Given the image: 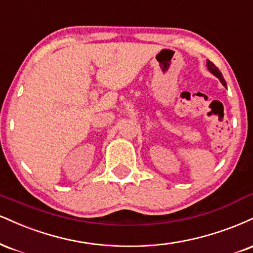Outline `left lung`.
I'll list each match as a JSON object with an SVG mask.
<instances>
[{
	"label": "left lung",
	"mask_w": 253,
	"mask_h": 253,
	"mask_svg": "<svg viewBox=\"0 0 253 253\" xmlns=\"http://www.w3.org/2000/svg\"><path fill=\"white\" fill-rule=\"evenodd\" d=\"M206 65H208V68H209V71L212 73V74L214 75V77H217L219 80H220V82L221 84H224V86H226V82H225V80H224V78H223V74H221V72L219 71V69L217 68V67H215L213 63L211 62V61H209L208 60V63H206Z\"/></svg>",
	"instance_id": "8db88e82"
}]
</instances>
